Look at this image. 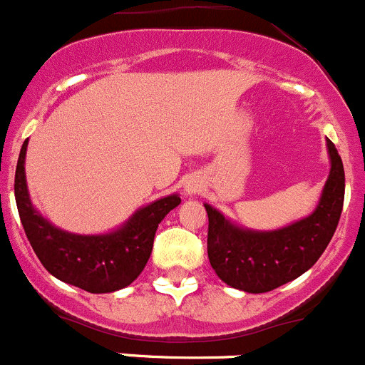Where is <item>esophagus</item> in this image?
Returning <instances> with one entry per match:
<instances>
[{"label":"esophagus","instance_id":"esophagus-1","mask_svg":"<svg viewBox=\"0 0 365 365\" xmlns=\"http://www.w3.org/2000/svg\"><path fill=\"white\" fill-rule=\"evenodd\" d=\"M185 190H187V192H192V190H196V187H192V185H185Z\"/></svg>","mask_w":365,"mask_h":365}]
</instances>
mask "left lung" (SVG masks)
<instances>
[{
    "instance_id": "1",
    "label": "left lung",
    "mask_w": 365,
    "mask_h": 365,
    "mask_svg": "<svg viewBox=\"0 0 365 365\" xmlns=\"http://www.w3.org/2000/svg\"><path fill=\"white\" fill-rule=\"evenodd\" d=\"M326 145L331 169L319 205L308 217L277 230H250L205 203L207 254L221 281L248 294H264L294 281L317 263L336 230L346 189L339 151L329 138Z\"/></svg>"
}]
</instances>
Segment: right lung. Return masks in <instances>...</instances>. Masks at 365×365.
<instances>
[{"instance_id": "right-lung-1", "label": "right lung", "mask_w": 365, "mask_h": 365, "mask_svg": "<svg viewBox=\"0 0 365 365\" xmlns=\"http://www.w3.org/2000/svg\"><path fill=\"white\" fill-rule=\"evenodd\" d=\"M26 145L29 140L23 142L19 153L14 194L23 229L43 267L59 281L90 294H110L131 284L149 261L158 223L182 202L178 194L142 207L110 234L66 232L41 216L30 202L25 176Z\"/></svg>"}]
</instances>
